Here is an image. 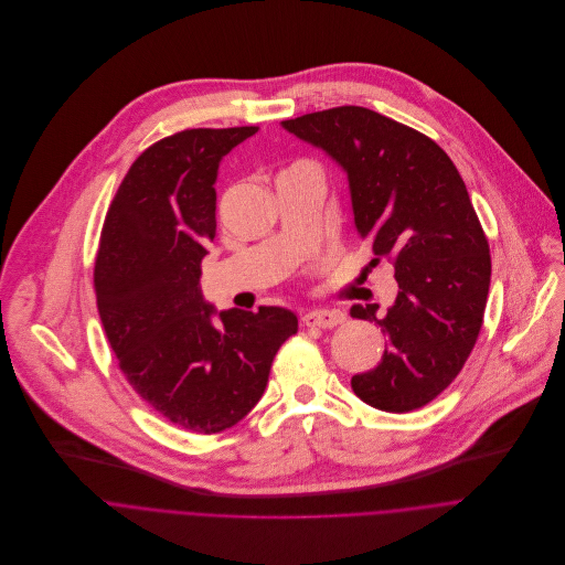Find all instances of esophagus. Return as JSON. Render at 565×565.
<instances>
[{
    "instance_id": "1",
    "label": "esophagus",
    "mask_w": 565,
    "mask_h": 565,
    "mask_svg": "<svg viewBox=\"0 0 565 565\" xmlns=\"http://www.w3.org/2000/svg\"><path fill=\"white\" fill-rule=\"evenodd\" d=\"M345 320V313L341 309H311L302 313V322L307 327H335Z\"/></svg>"
}]
</instances>
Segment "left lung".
I'll use <instances>...</instances> for the list:
<instances>
[{"label": "left lung", "mask_w": 565, "mask_h": 565, "mask_svg": "<svg viewBox=\"0 0 565 565\" xmlns=\"http://www.w3.org/2000/svg\"><path fill=\"white\" fill-rule=\"evenodd\" d=\"M282 127L348 171L359 238L370 243L372 265H394L398 296L387 313L350 309L390 338L352 390L383 412L418 409L459 376L483 324L490 245L466 182L431 138L365 106L307 113Z\"/></svg>", "instance_id": "left-lung-1"}]
</instances>
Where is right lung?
Wrapping results in <instances>:
<instances>
[{
    "label": "right lung",
    "mask_w": 565,
    "mask_h": 565,
    "mask_svg": "<svg viewBox=\"0 0 565 565\" xmlns=\"http://www.w3.org/2000/svg\"><path fill=\"white\" fill-rule=\"evenodd\" d=\"M258 127L184 129L138 156L113 198L93 269L97 311L129 385L167 420L217 434L260 401L298 331L282 307L213 309L200 265L215 236V175Z\"/></svg>",
    "instance_id": "obj_1"
}]
</instances>
